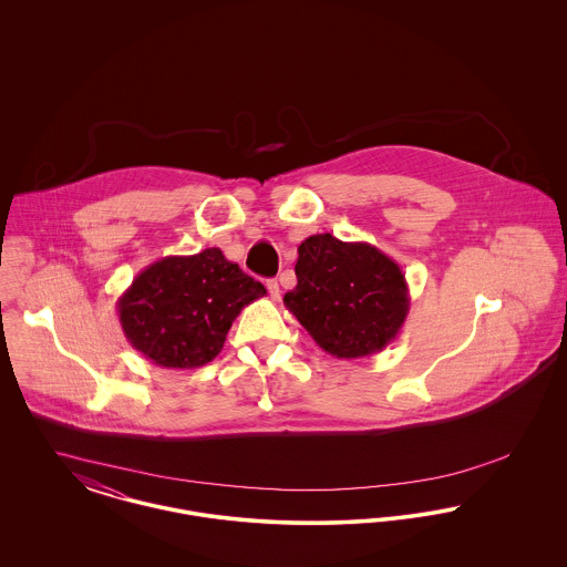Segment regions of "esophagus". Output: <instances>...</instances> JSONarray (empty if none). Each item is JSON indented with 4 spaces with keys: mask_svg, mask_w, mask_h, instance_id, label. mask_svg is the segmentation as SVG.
<instances>
[{
    "mask_svg": "<svg viewBox=\"0 0 567 567\" xmlns=\"http://www.w3.org/2000/svg\"><path fill=\"white\" fill-rule=\"evenodd\" d=\"M268 293H270L274 301H278V299H280V287H278V282H276V280H268Z\"/></svg>",
    "mask_w": 567,
    "mask_h": 567,
    "instance_id": "esophagus-1",
    "label": "esophagus"
}]
</instances>
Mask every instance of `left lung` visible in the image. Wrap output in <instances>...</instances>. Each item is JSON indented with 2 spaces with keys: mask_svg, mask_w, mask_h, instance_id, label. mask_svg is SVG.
Wrapping results in <instances>:
<instances>
[{
  "mask_svg": "<svg viewBox=\"0 0 567 567\" xmlns=\"http://www.w3.org/2000/svg\"><path fill=\"white\" fill-rule=\"evenodd\" d=\"M287 310L336 359L370 357L402 331L410 310L404 271L368 243L317 234L297 246Z\"/></svg>",
  "mask_w": 567,
  "mask_h": 567,
  "instance_id": "8db88e82",
  "label": "left lung"
}]
</instances>
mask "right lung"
I'll list each match as a JSON object with an SVG mask.
<instances>
[{
    "instance_id": "right-lung-1",
    "label": "right lung",
    "mask_w": 567,
    "mask_h": 567,
    "mask_svg": "<svg viewBox=\"0 0 567 567\" xmlns=\"http://www.w3.org/2000/svg\"><path fill=\"white\" fill-rule=\"evenodd\" d=\"M264 296L266 287L220 248H206L144 268L118 297L116 312L135 351L167 370H195L220 352L244 306Z\"/></svg>"
}]
</instances>
